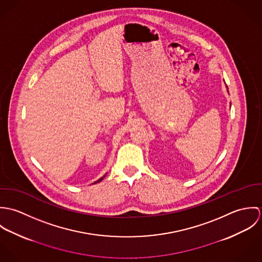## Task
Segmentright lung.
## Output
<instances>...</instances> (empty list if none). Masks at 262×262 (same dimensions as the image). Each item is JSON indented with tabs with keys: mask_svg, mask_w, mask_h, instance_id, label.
Returning a JSON list of instances; mask_svg holds the SVG:
<instances>
[{
	"mask_svg": "<svg viewBox=\"0 0 262 262\" xmlns=\"http://www.w3.org/2000/svg\"><path fill=\"white\" fill-rule=\"evenodd\" d=\"M105 177H106V176H104V177H103V178H101V179H100V180H99V181H97V182H96V183H95V184H97V183H99V182H101V181H102V180H103V179H104V178H105Z\"/></svg>",
	"mask_w": 262,
	"mask_h": 262,
	"instance_id": "right-lung-1",
	"label": "right lung"
}]
</instances>
